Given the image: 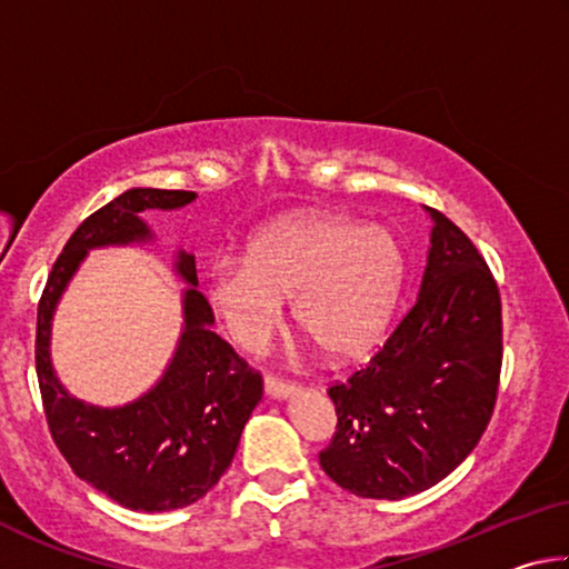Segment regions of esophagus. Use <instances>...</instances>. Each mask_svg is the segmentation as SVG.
I'll use <instances>...</instances> for the list:
<instances>
[{
    "mask_svg": "<svg viewBox=\"0 0 569 569\" xmlns=\"http://www.w3.org/2000/svg\"><path fill=\"white\" fill-rule=\"evenodd\" d=\"M263 387H266V393H268V397H271V399H288V397H293V393H296L293 383L278 381V379H273V377H266Z\"/></svg>",
    "mask_w": 569,
    "mask_h": 569,
    "instance_id": "1",
    "label": "esophagus"
}]
</instances>
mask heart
I'll use <instances>...</instances> for the list:
<instances>
[{
	"mask_svg": "<svg viewBox=\"0 0 569 569\" xmlns=\"http://www.w3.org/2000/svg\"><path fill=\"white\" fill-rule=\"evenodd\" d=\"M403 253L389 230L339 216H298L258 233L246 258H220L208 301L233 341L258 351L291 298V319L333 359L369 351L391 321Z\"/></svg>",
	"mask_w": 569,
	"mask_h": 569,
	"instance_id": "heart-1",
	"label": "heart"
}]
</instances>
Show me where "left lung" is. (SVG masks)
<instances>
[{
	"label": "left lung",
	"mask_w": 569,
	"mask_h": 569,
	"mask_svg": "<svg viewBox=\"0 0 569 569\" xmlns=\"http://www.w3.org/2000/svg\"><path fill=\"white\" fill-rule=\"evenodd\" d=\"M431 220L411 311L349 381L336 383V435L319 461L366 499H403L439 485L492 419L502 369V303L475 243L447 216Z\"/></svg>",
	"instance_id": "left-lung-1"
}]
</instances>
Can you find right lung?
<instances>
[{
	"mask_svg": "<svg viewBox=\"0 0 569 569\" xmlns=\"http://www.w3.org/2000/svg\"><path fill=\"white\" fill-rule=\"evenodd\" d=\"M188 190L130 188L92 213L67 240L37 308V379L52 439L67 465L132 512H170L206 497L236 457L240 435L263 397V381L210 329L213 311L198 291L196 256L176 250L182 326L170 361L152 387L122 407L72 397L52 366V321L90 250L156 240L146 210H180Z\"/></svg>",
	"mask_w": 569,
	"mask_h": 569,
	"instance_id": "right-lung-1",
	"label": "right lung"
}]
</instances>
